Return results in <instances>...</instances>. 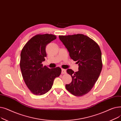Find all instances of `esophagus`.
<instances>
[{
  "instance_id": "1",
  "label": "esophagus",
  "mask_w": 121,
  "mask_h": 121,
  "mask_svg": "<svg viewBox=\"0 0 121 121\" xmlns=\"http://www.w3.org/2000/svg\"><path fill=\"white\" fill-rule=\"evenodd\" d=\"M66 73V70L65 69H62L61 71V73L62 74H65Z\"/></svg>"
}]
</instances>
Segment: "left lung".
Segmentation results:
<instances>
[{"label":"left lung","mask_w":121,"mask_h":121,"mask_svg":"<svg viewBox=\"0 0 121 121\" xmlns=\"http://www.w3.org/2000/svg\"><path fill=\"white\" fill-rule=\"evenodd\" d=\"M59 38L71 59L77 61L78 65L77 72L72 69L67 70L72 81L66 85V88L75 96H83L92 89L102 69L100 48L94 41L83 34L59 36Z\"/></svg>","instance_id":"1"}]
</instances>
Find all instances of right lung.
<instances>
[{
	"mask_svg": "<svg viewBox=\"0 0 121 121\" xmlns=\"http://www.w3.org/2000/svg\"><path fill=\"white\" fill-rule=\"evenodd\" d=\"M56 39L52 34H38L28 41L21 54L20 68L23 80L32 93L42 95L52 88L54 79L61 73L59 67L49 69L42 63L47 56L46 47Z\"/></svg>",
	"mask_w": 121,
	"mask_h": 121,
	"instance_id": "add662e5",
	"label": "right lung"
}]
</instances>
